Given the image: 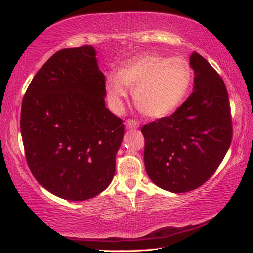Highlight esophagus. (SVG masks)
<instances>
[{"label":"esophagus","mask_w":253,"mask_h":253,"mask_svg":"<svg viewBox=\"0 0 253 253\" xmlns=\"http://www.w3.org/2000/svg\"><path fill=\"white\" fill-rule=\"evenodd\" d=\"M125 126L128 129H137V128H139V123L134 121V119H127L125 122Z\"/></svg>","instance_id":"esophagus-1"}]
</instances>
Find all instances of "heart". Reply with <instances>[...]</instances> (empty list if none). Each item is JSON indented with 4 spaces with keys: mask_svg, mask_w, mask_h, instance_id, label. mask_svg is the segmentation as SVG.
Returning a JSON list of instances; mask_svg holds the SVG:
<instances>
[{
    "mask_svg": "<svg viewBox=\"0 0 253 253\" xmlns=\"http://www.w3.org/2000/svg\"><path fill=\"white\" fill-rule=\"evenodd\" d=\"M194 72L182 57L144 54L124 65L106 80V96L111 108L119 113L128 90L140 111L151 118H163L180 106L190 89Z\"/></svg>",
    "mask_w": 253,
    "mask_h": 253,
    "instance_id": "obj_1",
    "label": "heart"
}]
</instances>
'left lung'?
Here are the masks:
<instances>
[{
	"label": "left lung",
	"instance_id": "1",
	"mask_svg": "<svg viewBox=\"0 0 253 253\" xmlns=\"http://www.w3.org/2000/svg\"><path fill=\"white\" fill-rule=\"evenodd\" d=\"M194 91L168 117L144 125V160L155 185L170 192L194 190L208 180L232 139L228 91L221 77L194 52Z\"/></svg>",
	"mask_w": 253,
	"mask_h": 253
}]
</instances>
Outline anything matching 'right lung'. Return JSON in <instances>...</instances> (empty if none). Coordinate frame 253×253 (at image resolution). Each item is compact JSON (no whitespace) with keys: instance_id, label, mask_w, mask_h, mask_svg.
I'll use <instances>...</instances> for the list:
<instances>
[{"instance_id":"obj_1","label":"right lung","mask_w":253,"mask_h":253,"mask_svg":"<svg viewBox=\"0 0 253 253\" xmlns=\"http://www.w3.org/2000/svg\"><path fill=\"white\" fill-rule=\"evenodd\" d=\"M105 75L85 45L55 53L23 97L21 134L31 172L59 198L82 201L112 182L124 137L105 106Z\"/></svg>"}]
</instances>
